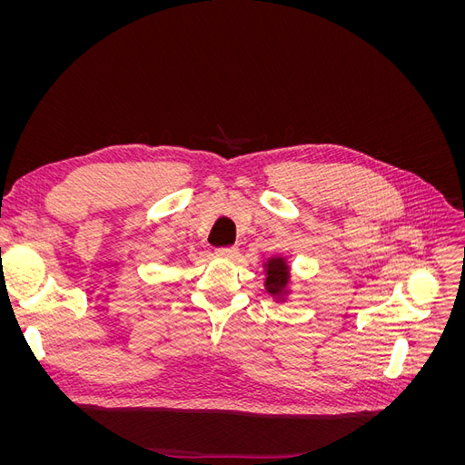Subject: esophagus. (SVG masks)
<instances>
[{
	"instance_id": "obj_1",
	"label": "esophagus",
	"mask_w": 465,
	"mask_h": 465,
	"mask_svg": "<svg viewBox=\"0 0 465 465\" xmlns=\"http://www.w3.org/2000/svg\"><path fill=\"white\" fill-rule=\"evenodd\" d=\"M236 254H238V250L234 246H221V248H217V256H221V258L232 260V258H236Z\"/></svg>"
}]
</instances>
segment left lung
Returning a JSON list of instances; mask_svg holds the SVG:
<instances>
[{
    "instance_id": "1",
    "label": "left lung",
    "mask_w": 465,
    "mask_h": 465,
    "mask_svg": "<svg viewBox=\"0 0 465 465\" xmlns=\"http://www.w3.org/2000/svg\"><path fill=\"white\" fill-rule=\"evenodd\" d=\"M287 265L283 260H272L267 263V279H265V289L272 294H279L287 285Z\"/></svg>"
}]
</instances>
